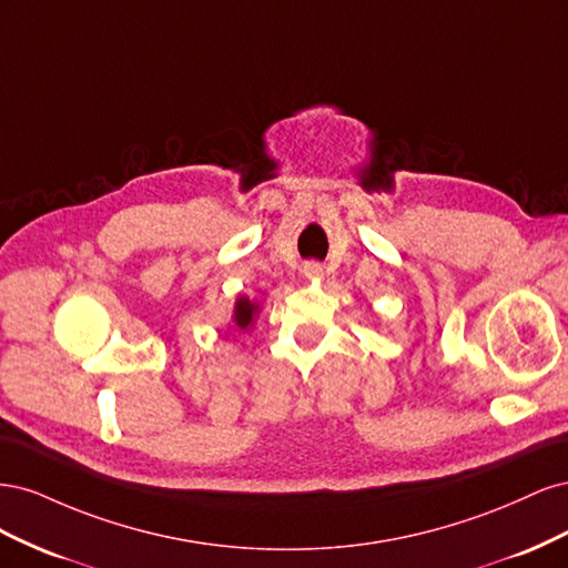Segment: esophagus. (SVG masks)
Wrapping results in <instances>:
<instances>
[{"label":"esophagus","instance_id":"obj_1","mask_svg":"<svg viewBox=\"0 0 568 568\" xmlns=\"http://www.w3.org/2000/svg\"><path fill=\"white\" fill-rule=\"evenodd\" d=\"M305 274H307V277H317V274H322V267L317 263H307Z\"/></svg>","mask_w":568,"mask_h":568}]
</instances>
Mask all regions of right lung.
Masks as SVG:
<instances>
[{
  "instance_id": "right-lung-1",
  "label": "right lung",
  "mask_w": 568,
  "mask_h": 568,
  "mask_svg": "<svg viewBox=\"0 0 568 568\" xmlns=\"http://www.w3.org/2000/svg\"><path fill=\"white\" fill-rule=\"evenodd\" d=\"M257 311V305H253L248 298H239L234 307V322L239 329H246V326L253 322V315Z\"/></svg>"
}]
</instances>
